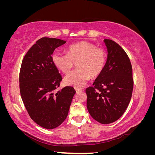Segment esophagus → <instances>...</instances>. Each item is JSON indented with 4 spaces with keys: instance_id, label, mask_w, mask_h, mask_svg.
<instances>
[{
    "instance_id": "obj_1",
    "label": "esophagus",
    "mask_w": 155,
    "mask_h": 155,
    "mask_svg": "<svg viewBox=\"0 0 155 155\" xmlns=\"http://www.w3.org/2000/svg\"><path fill=\"white\" fill-rule=\"evenodd\" d=\"M75 90H76V92H79L80 91H83V88H75Z\"/></svg>"
}]
</instances>
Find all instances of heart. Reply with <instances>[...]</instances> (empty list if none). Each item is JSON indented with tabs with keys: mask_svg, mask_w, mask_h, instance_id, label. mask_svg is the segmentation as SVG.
I'll return each instance as SVG.
<instances>
[{
	"mask_svg": "<svg viewBox=\"0 0 155 155\" xmlns=\"http://www.w3.org/2000/svg\"><path fill=\"white\" fill-rule=\"evenodd\" d=\"M105 51L87 41L70 45L67 54L55 51L51 56L55 66L63 74H68L76 63L77 69L64 78L65 85L81 87L90 78H95L103 71L106 63Z\"/></svg>",
	"mask_w": 155,
	"mask_h": 155,
	"instance_id": "1",
	"label": "heart"
}]
</instances>
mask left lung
I'll return each instance as SVG.
<instances>
[{"label":"left lung","instance_id":"1","mask_svg":"<svg viewBox=\"0 0 155 155\" xmlns=\"http://www.w3.org/2000/svg\"><path fill=\"white\" fill-rule=\"evenodd\" d=\"M104 42L108 51L105 66L85 92L89 114L98 122L108 124L118 120L125 112L134 81L132 65L125 50L110 39Z\"/></svg>","mask_w":155,"mask_h":155}]
</instances>
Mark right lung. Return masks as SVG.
I'll return each instance as SVG.
<instances>
[{
    "label": "right lung",
    "mask_w": 155,
    "mask_h": 155,
    "mask_svg": "<svg viewBox=\"0 0 155 155\" xmlns=\"http://www.w3.org/2000/svg\"><path fill=\"white\" fill-rule=\"evenodd\" d=\"M66 41L42 37L27 51L19 73L22 100L33 121L41 127L52 129L67 117L76 91L65 87L56 91L62 81L51 60L55 48Z\"/></svg>",
    "instance_id": "obj_1"
}]
</instances>
